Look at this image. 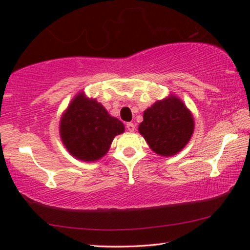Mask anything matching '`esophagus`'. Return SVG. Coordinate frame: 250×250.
<instances>
[{"label": "esophagus", "mask_w": 250, "mask_h": 250, "mask_svg": "<svg viewBox=\"0 0 250 250\" xmlns=\"http://www.w3.org/2000/svg\"><path fill=\"white\" fill-rule=\"evenodd\" d=\"M126 128H127L128 132H134L135 131V125L133 123H127L126 124Z\"/></svg>", "instance_id": "esophagus-1"}]
</instances>
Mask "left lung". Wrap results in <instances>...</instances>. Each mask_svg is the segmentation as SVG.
Returning a JSON list of instances; mask_svg holds the SVG:
<instances>
[{
	"label": "left lung",
	"mask_w": 250,
	"mask_h": 250,
	"mask_svg": "<svg viewBox=\"0 0 250 250\" xmlns=\"http://www.w3.org/2000/svg\"><path fill=\"white\" fill-rule=\"evenodd\" d=\"M191 111L175 95L159 100L143 112L139 132L152 151L170 157L180 152L192 136Z\"/></svg>",
	"instance_id": "1"
}]
</instances>
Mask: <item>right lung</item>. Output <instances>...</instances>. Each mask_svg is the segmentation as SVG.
Wrapping results in <instances>:
<instances>
[{"label": "right lung", "mask_w": 250, "mask_h": 250, "mask_svg": "<svg viewBox=\"0 0 250 250\" xmlns=\"http://www.w3.org/2000/svg\"><path fill=\"white\" fill-rule=\"evenodd\" d=\"M124 124L108 114L95 99L83 92L77 94L60 121V136L75 158L95 162L108 152L116 135L124 132Z\"/></svg>", "instance_id": "1"}]
</instances>
